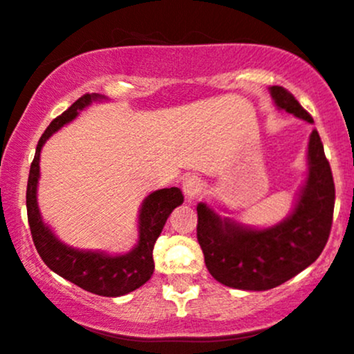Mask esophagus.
Wrapping results in <instances>:
<instances>
[{
	"mask_svg": "<svg viewBox=\"0 0 354 354\" xmlns=\"http://www.w3.org/2000/svg\"><path fill=\"white\" fill-rule=\"evenodd\" d=\"M201 189H203V183H201V180L198 176H186L185 181H183V192L185 195L188 198H196L198 195L201 193Z\"/></svg>",
	"mask_w": 354,
	"mask_h": 354,
	"instance_id": "34e87169",
	"label": "esophagus"
}]
</instances>
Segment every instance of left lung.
I'll list each match as a JSON object with an SVG mask.
<instances>
[{
	"instance_id": "left-lung-1",
	"label": "left lung",
	"mask_w": 354,
	"mask_h": 354,
	"mask_svg": "<svg viewBox=\"0 0 354 354\" xmlns=\"http://www.w3.org/2000/svg\"><path fill=\"white\" fill-rule=\"evenodd\" d=\"M277 107L314 122L297 99L281 85L270 87ZM309 176L292 215L267 230H250L221 220L205 203L196 207V239L207 269L223 286L267 290L309 267L328 243L335 212V180L316 129L309 139Z\"/></svg>"
}]
</instances>
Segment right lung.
<instances>
[{
	"mask_svg": "<svg viewBox=\"0 0 354 354\" xmlns=\"http://www.w3.org/2000/svg\"><path fill=\"white\" fill-rule=\"evenodd\" d=\"M99 95L85 94L77 99L64 114L53 119L45 133L41 134L32 166H30L28 186H26V213H28V223L35 247L50 269L88 292L97 294V296L118 297L133 292L151 279L154 272V243H156L171 212L183 203V195H181L180 188H165L151 193L146 198L141 208V215H139V243L133 252L126 255L109 257V255L95 254V252L75 250V248H70L58 242L41 221L37 205L40 151L50 136L75 118L77 111L88 106Z\"/></svg>",
	"mask_w": 354,
	"mask_h": 354,
	"instance_id": "obj_1",
	"label": "right lung"
}]
</instances>
